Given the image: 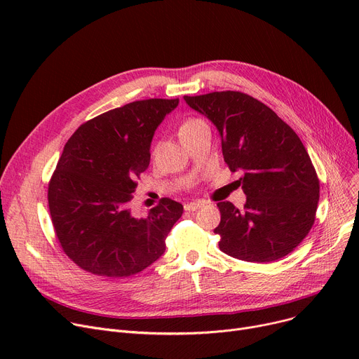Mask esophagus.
Wrapping results in <instances>:
<instances>
[{
    "mask_svg": "<svg viewBox=\"0 0 359 359\" xmlns=\"http://www.w3.org/2000/svg\"><path fill=\"white\" fill-rule=\"evenodd\" d=\"M202 205H203L202 202H189V203L184 205V211H187V212H195V211H198V210L201 208Z\"/></svg>",
    "mask_w": 359,
    "mask_h": 359,
    "instance_id": "obj_1",
    "label": "esophagus"
}]
</instances>
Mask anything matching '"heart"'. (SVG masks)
Returning a JSON list of instances; mask_svg holds the SVG:
<instances>
[{
    "label": "heart",
    "instance_id": "heart-1",
    "mask_svg": "<svg viewBox=\"0 0 359 359\" xmlns=\"http://www.w3.org/2000/svg\"><path fill=\"white\" fill-rule=\"evenodd\" d=\"M201 121L199 119H186L182 125H180V129H179V134H183V132L189 130L191 128H194L196 123H199Z\"/></svg>",
    "mask_w": 359,
    "mask_h": 359
}]
</instances>
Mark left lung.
Listing matches in <instances>:
<instances>
[{
  "label": "left lung",
  "instance_id": "obj_1",
  "mask_svg": "<svg viewBox=\"0 0 359 359\" xmlns=\"http://www.w3.org/2000/svg\"><path fill=\"white\" fill-rule=\"evenodd\" d=\"M184 102L217 126L224 161L231 172H243L244 208L217 203L219 249L257 263L291 253L311 230L320 196L316 168L294 129L240 91L184 96Z\"/></svg>",
  "mask_w": 359,
  "mask_h": 359
}]
</instances>
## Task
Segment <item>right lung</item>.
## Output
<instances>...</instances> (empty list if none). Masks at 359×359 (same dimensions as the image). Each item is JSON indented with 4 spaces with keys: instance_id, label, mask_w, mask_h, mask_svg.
<instances>
[{
    "instance_id": "obj_1",
    "label": "right lung",
    "mask_w": 359,
    "mask_h": 359,
    "mask_svg": "<svg viewBox=\"0 0 359 359\" xmlns=\"http://www.w3.org/2000/svg\"><path fill=\"white\" fill-rule=\"evenodd\" d=\"M179 99H148L83 123L64 147L48 187L55 234L81 269L107 278L135 275L165 250L183 205L163 198L144 218L129 202L149 164L157 126Z\"/></svg>"
}]
</instances>
